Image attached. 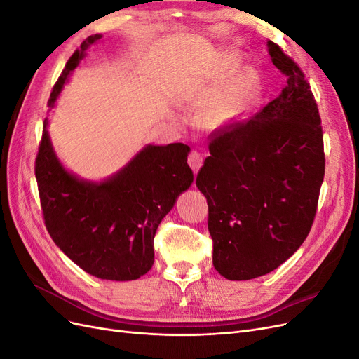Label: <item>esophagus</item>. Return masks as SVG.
<instances>
[{
    "instance_id": "obj_1",
    "label": "esophagus",
    "mask_w": 359,
    "mask_h": 359,
    "mask_svg": "<svg viewBox=\"0 0 359 359\" xmlns=\"http://www.w3.org/2000/svg\"><path fill=\"white\" fill-rule=\"evenodd\" d=\"M187 161H189V166L193 169L194 175H196L198 170H199V169H201V166L203 165V158H202V156L198 153V151H191L190 156H189V158H187Z\"/></svg>"
}]
</instances>
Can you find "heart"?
Returning a JSON list of instances; mask_svg holds the SVG:
<instances>
[{
	"mask_svg": "<svg viewBox=\"0 0 359 359\" xmlns=\"http://www.w3.org/2000/svg\"><path fill=\"white\" fill-rule=\"evenodd\" d=\"M238 62L236 55L223 57V72L232 74ZM220 91V85H211L203 91V97L208 100L202 104L198 119L210 132H219L241 121L259 93V76L255 70H244L236 76L231 88Z\"/></svg>",
	"mask_w": 359,
	"mask_h": 359,
	"instance_id": "obj_1",
	"label": "heart"
}]
</instances>
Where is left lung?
Masks as SVG:
<instances>
[{"label":"left lung","instance_id":"8db88e82","mask_svg":"<svg viewBox=\"0 0 359 359\" xmlns=\"http://www.w3.org/2000/svg\"><path fill=\"white\" fill-rule=\"evenodd\" d=\"M287 83L247 121L211 133L196 186L208 202L212 264L227 280L278 268L306 240L325 175L316 100L298 64L268 40Z\"/></svg>","mask_w":359,"mask_h":359}]
</instances>
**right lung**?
I'll use <instances>...</instances> for the list:
<instances>
[{"label":"right lung","instance_id":"add662e5","mask_svg":"<svg viewBox=\"0 0 359 359\" xmlns=\"http://www.w3.org/2000/svg\"><path fill=\"white\" fill-rule=\"evenodd\" d=\"M102 34L86 39L66 64L48 102L53 107L85 50ZM48 119L36 158V180L46 229L62 253L102 280L128 281L154 264L160 222L193 182L184 144L147 145L127 165L100 182L81 180L61 165L50 144Z\"/></svg>","mask_w":359,"mask_h":359}]
</instances>
